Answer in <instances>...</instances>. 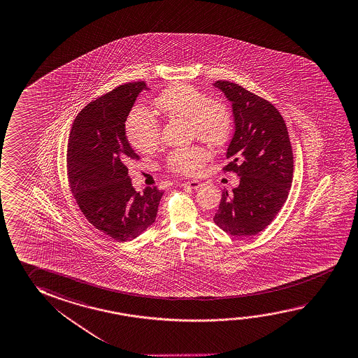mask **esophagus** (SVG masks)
Here are the masks:
<instances>
[{
	"instance_id": "34e87169",
	"label": "esophagus",
	"mask_w": 358,
	"mask_h": 358,
	"mask_svg": "<svg viewBox=\"0 0 358 358\" xmlns=\"http://www.w3.org/2000/svg\"><path fill=\"white\" fill-rule=\"evenodd\" d=\"M203 183L199 181H188L185 182L182 186H185V187L192 188V189H197V188L201 187Z\"/></svg>"
}]
</instances>
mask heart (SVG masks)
<instances>
[{
    "label": "heart",
    "instance_id": "heart-1",
    "mask_svg": "<svg viewBox=\"0 0 358 358\" xmlns=\"http://www.w3.org/2000/svg\"><path fill=\"white\" fill-rule=\"evenodd\" d=\"M153 106L164 117L188 121L192 135L208 145L220 146L229 138L232 126L229 108L222 102L210 100L191 85H171L155 100ZM126 129L129 142L141 152H151L159 145V124L143 108L137 107L129 113ZM208 159L210 152L205 148L185 147L172 151L167 164L178 173L197 175Z\"/></svg>",
    "mask_w": 358,
    "mask_h": 358
}]
</instances>
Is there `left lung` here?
<instances>
[{"label":"left lung","instance_id":"1","mask_svg":"<svg viewBox=\"0 0 358 358\" xmlns=\"http://www.w3.org/2000/svg\"><path fill=\"white\" fill-rule=\"evenodd\" d=\"M215 87L231 102L235 134L223 170L235 171L240 185L224 189L213 221L224 232L250 237L266 229L287 199L293 156L286 123L268 101L237 83L217 81Z\"/></svg>","mask_w":358,"mask_h":358}]
</instances>
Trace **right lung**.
Here are the masks:
<instances>
[{
  "instance_id": "obj_1",
  "label": "right lung",
  "mask_w": 358,
  "mask_h": 358,
  "mask_svg": "<svg viewBox=\"0 0 358 358\" xmlns=\"http://www.w3.org/2000/svg\"><path fill=\"white\" fill-rule=\"evenodd\" d=\"M143 81L124 83L88 103L77 115L67 150V173L77 205L96 229L115 240H135L151 227L164 192H137L126 164L137 153L126 137V120Z\"/></svg>"
}]
</instances>
